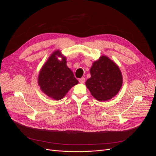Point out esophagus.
I'll list each match as a JSON object with an SVG mask.
<instances>
[{"label": "esophagus", "instance_id": "1", "mask_svg": "<svg viewBox=\"0 0 156 156\" xmlns=\"http://www.w3.org/2000/svg\"><path fill=\"white\" fill-rule=\"evenodd\" d=\"M85 81V78H81L80 79H79V82L80 83H84Z\"/></svg>", "mask_w": 156, "mask_h": 156}]
</instances>
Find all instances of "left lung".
Here are the masks:
<instances>
[{
	"label": "left lung",
	"mask_w": 156,
	"mask_h": 156,
	"mask_svg": "<svg viewBox=\"0 0 156 156\" xmlns=\"http://www.w3.org/2000/svg\"><path fill=\"white\" fill-rule=\"evenodd\" d=\"M90 72L91 78L86 81V86L96 100H110L120 91L123 84L122 72L107 56L102 55L94 61Z\"/></svg>",
	"instance_id": "8db88e82"
}]
</instances>
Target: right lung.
<instances>
[{
  "mask_svg": "<svg viewBox=\"0 0 156 156\" xmlns=\"http://www.w3.org/2000/svg\"><path fill=\"white\" fill-rule=\"evenodd\" d=\"M61 58V60L58 57ZM41 90L54 100H60L78 83L66 65V58L60 50L54 51L43 65L37 78Z\"/></svg>",
  "mask_w": 156,
  "mask_h": 156,
  "instance_id": "obj_1",
  "label": "right lung"
}]
</instances>
